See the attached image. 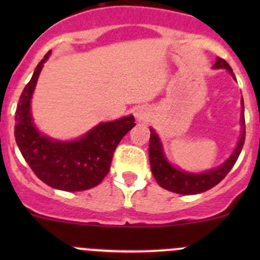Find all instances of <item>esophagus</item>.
<instances>
[{"label": "esophagus", "instance_id": "esophagus-1", "mask_svg": "<svg viewBox=\"0 0 260 260\" xmlns=\"http://www.w3.org/2000/svg\"><path fill=\"white\" fill-rule=\"evenodd\" d=\"M135 118H137L138 121H146L147 113H146V112H144V110L138 109L137 112H135Z\"/></svg>", "mask_w": 260, "mask_h": 260}]
</instances>
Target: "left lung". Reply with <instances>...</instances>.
Here are the masks:
<instances>
[{"mask_svg": "<svg viewBox=\"0 0 260 260\" xmlns=\"http://www.w3.org/2000/svg\"><path fill=\"white\" fill-rule=\"evenodd\" d=\"M213 69H225L229 74L234 78L233 70L228 65L225 59L217 57L216 58ZM241 105H242V112H241V137L237 142V146L221 165H219L215 169L204 171L201 173H194V172H186L181 168H177L172 164L167 158L162 148V143L158 138L157 133L150 127V147H148V153H150V164L151 171H152L155 180L164 189L169 191L177 192L182 195H194L201 194V192L207 191L212 189L220 181L224 180V177L231 172L233 165L237 161L238 156L242 151L243 143H245V114H243V99H241Z\"/></svg>", "mask_w": 260, "mask_h": 260, "instance_id": "8db88e82", "label": "left lung"}]
</instances>
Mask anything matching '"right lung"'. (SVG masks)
<instances>
[{
	"label": "right lung",
	"mask_w": 260,
	"mask_h": 260,
	"mask_svg": "<svg viewBox=\"0 0 260 260\" xmlns=\"http://www.w3.org/2000/svg\"><path fill=\"white\" fill-rule=\"evenodd\" d=\"M48 52L23 89L15 112L14 135L27 164L48 186L63 191L95 187L109 172L116 147L135 126L134 116L100 122L74 141H58L39 132L31 113V99Z\"/></svg>",
	"instance_id": "obj_1"
}]
</instances>
